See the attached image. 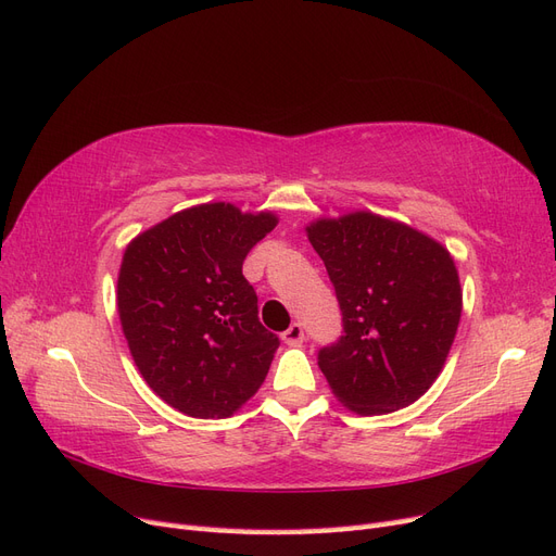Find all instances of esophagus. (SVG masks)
Instances as JSON below:
<instances>
[{"instance_id":"1","label":"esophagus","mask_w":556,"mask_h":556,"mask_svg":"<svg viewBox=\"0 0 556 556\" xmlns=\"http://www.w3.org/2000/svg\"><path fill=\"white\" fill-rule=\"evenodd\" d=\"M282 341L288 345H301L304 343V327H301L299 323H292L288 329L282 331Z\"/></svg>"}]
</instances>
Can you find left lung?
<instances>
[{"label":"left lung","instance_id":"left-lung-1","mask_svg":"<svg viewBox=\"0 0 556 556\" xmlns=\"http://www.w3.org/2000/svg\"><path fill=\"white\" fill-rule=\"evenodd\" d=\"M308 241L343 313L339 343L317 364L357 415L406 408L441 376L462 317V285L445 245L371 211L317 217Z\"/></svg>","mask_w":556,"mask_h":556}]
</instances>
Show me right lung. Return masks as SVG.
I'll list each match as a JSON object with an SVG mask.
<instances>
[{
  "mask_svg": "<svg viewBox=\"0 0 556 556\" xmlns=\"http://www.w3.org/2000/svg\"><path fill=\"white\" fill-rule=\"evenodd\" d=\"M271 211L227 201L178 211L134 237L117 271V315L139 374L182 415L223 419L255 396L280 345L243 278Z\"/></svg>",
  "mask_w": 556,
  "mask_h": 556,
  "instance_id": "right-lung-1",
  "label": "right lung"
}]
</instances>
